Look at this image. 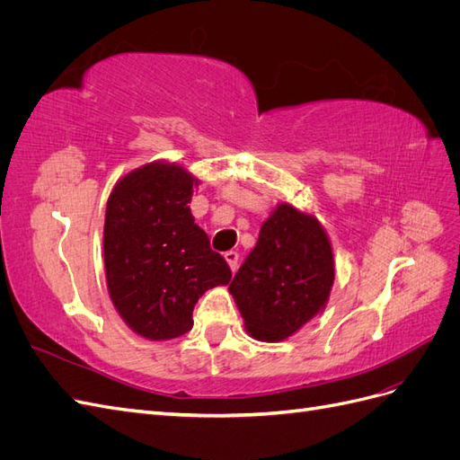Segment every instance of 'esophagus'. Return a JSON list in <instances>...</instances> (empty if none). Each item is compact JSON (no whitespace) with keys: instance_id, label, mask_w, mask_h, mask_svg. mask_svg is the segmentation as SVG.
<instances>
[{"instance_id":"1","label":"esophagus","mask_w":460,"mask_h":460,"mask_svg":"<svg viewBox=\"0 0 460 460\" xmlns=\"http://www.w3.org/2000/svg\"><path fill=\"white\" fill-rule=\"evenodd\" d=\"M225 259H226V262H228V267L232 269V272L238 269V261H240V255L235 253V252H226L225 253Z\"/></svg>"}]
</instances>
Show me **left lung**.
I'll use <instances>...</instances> for the list:
<instances>
[{
  "label": "left lung",
  "instance_id": "left-lung-1",
  "mask_svg": "<svg viewBox=\"0 0 460 460\" xmlns=\"http://www.w3.org/2000/svg\"><path fill=\"white\" fill-rule=\"evenodd\" d=\"M333 255L313 215L282 203L262 222L257 245L230 282L245 330L261 341H280L326 307Z\"/></svg>",
  "mask_w": 460,
  "mask_h": 460
}]
</instances>
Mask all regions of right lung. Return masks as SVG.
Here are the masks:
<instances>
[{
	"mask_svg": "<svg viewBox=\"0 0 460 460\" xmlns=\"http://www.w3.org/2000/svg\"><path fill=\"white\" fill-rule=\"evenodd\" d=\"M198 178L174 163H149L119 180L107 201L103 257L111 301L136 333L172 340L190 332L207 289L232 270L208 245L188 203Z\"/></svg>",
	"mask_w": 460,
	"mask_h": 460,
	"instance_id": "add662e5",
	"label": "right lung"
}]
</instances>
